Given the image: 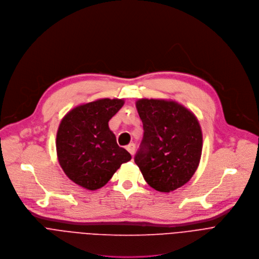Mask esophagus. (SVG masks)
<instances>
[{
  "label": "esophagus",
  "instance_id": "1",
  "mask_svg": "<svg viewBox=\"0 0 259 259\" xmlns=\"http://www.w3.org/2000/svg\"><path fill=\"white\" fill-rule=\"evenodd\" d=\"M126 150L132 154V156H134L135 155V151H136V145L135 144H130L127 147H126Z\"/></svg>",
  "mask_w": 259,
  "mask_h": 259
}]
</instances>
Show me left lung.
Returning <instances> with one entry per match:
<instances>
[{"mask_svg": "<svg viewBox=\"0 0 259 259\" xmlns=\"http://www.w3.org/2000/svg\"><path fill=\"white\" fill-rule=\"evenodd\" d=\"M137 109L144 136L135 155L145 181L168 193L190 181L202 153V133L192 112L176 102L141 99Z\"/></svg>", "mask_w": 259, "mask_h": 259, "instance_id": "1", "label": "left lung"}]
</instances>
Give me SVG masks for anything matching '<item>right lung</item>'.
<instances>
[{"mask_svg":"<svg viewBox=\"0 0 259 259\" xmlns=\"http://www.w3.org/2000/svg\"><path fill=\"white\" fill-rule=\"evenodd\" d=\"M123 100L101 99L72 109L62 119L56 139L59 163L75 184L94 191L105 186L132 159L116 143L108 122Z\"/></svg>","mask_w":259,"mask_h":259,"instance_id":"right-lung-1","label":"right lung"}]
</instances>
